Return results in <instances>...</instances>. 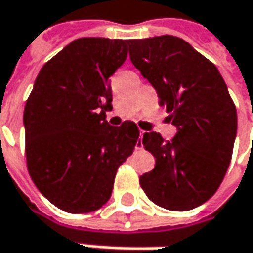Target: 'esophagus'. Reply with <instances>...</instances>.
Returning <instances> with one entry per match:
<instances>
[{
	"mask_svg": "<svg viewBox=\"0 0 253 253\" xmlns=\"http://www.w3.org/2000/svg\"><path fill=\"white\" fill-rule=\"evenodd\" d=\"M143 135H144V131L141 130V131H140V138H141V140H143ZM141 147H143V143L140 141V143H137V147H135V148H141Z\"/></svg>",
	"mask_w": 253,
	"mask_h": 253,
	"instance_id": "34e87169",
	"label": "esophagus"
}]
</instances>
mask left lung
<instances>
[{
  "mask_svg": "<svg viewBox=\"0 0 253 253\" xmlns=\"http://www.w3.org/2000/svg\"><path fill=\"white\" fill-rule=\"evenodd\" d=\"M130 60L167 106L176 134L165 141L144 133L155 168L140 185L155 205L186 211L203 205L221 185L237 135V109L211 61L180 38L128 40Z\"/></svg>",
  "mask_w": 253,
  "mask_h": 253,
  "instance_id": "obj_1",
  "label": "left lung"
}]
</instances>
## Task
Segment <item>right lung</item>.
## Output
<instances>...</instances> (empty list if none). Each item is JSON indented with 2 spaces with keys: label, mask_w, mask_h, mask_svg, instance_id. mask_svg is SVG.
Wrapping results in <instances>:
<instances>
[{
  "label": "right lung",
  "mask_w": 253,
  "mask_h": 253,
  "mask_svg": "<svg viewBox=\"0 0 253 253\" xmlns=\"http://www.w3.org/2000/svg\"><path fill=\"white\" fill-rule=\"evenodd\" d=\"M128 40L81 38L47 61L23 112L26 162L40 193L67 213L109 200L119 165L131 155L138 127L110 126L109 78L126 61Z\"/></svg>",
  "instance_id": "add662e5"
}]
</instances>
